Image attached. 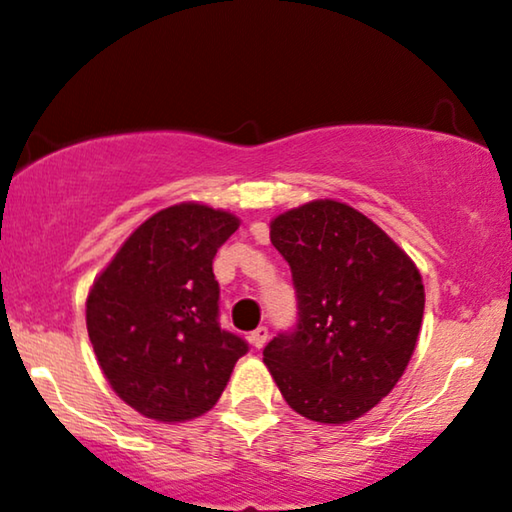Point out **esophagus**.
<instances>
[{"label": "esophagus", "instance_id": "esophagus-1", "mask_svg": "<svg viewBox=\"0 0 512 512\" xmlns=\"http://www.w3.org/2000/svg\"><path fill=\"white\" fill-rule=\"evenodd\" d=\"M248 339H250V344L255 346V349H262V346L267 344V339H269V330L264 325H260V327H257V330L250 332Z\"/></svg>", "mask_w": 512, "mask_h": 512}]
</instances>
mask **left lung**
I'll return each instance as SVG.
<instances>
[{
	"instance_id": "8db88e82",
	"label": "left lung",
	"mask_w": 512,
	"mask_h": 512,
	"mask_svg": "<svg viewBox=\"0 0 512 512\" xmlns=\"http://www.w3.org/2000/svg\"><path fill=\"white\" fill-rule=\"evenodd\" d=\"M288 260L299 323L264 349L285 403L318 424H349L386 398L410 363L424 281L370 217L335 199L285 210L269 224Z\"/></svg>"
}]
</instances>
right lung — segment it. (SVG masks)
Wrapping results in <instances>:
<instances>
[{
  "instance_id": "right-lung-1",
  "label": "right lung",
  "mask_w": 512,
  "mask_h": 512,
  "mask_svg": "<svg viewBox=\"0 0 512 512\" xmlns=\"http://www.w3.org/2000/svg\"><path fill=\"white\" fill-rule=\"evenodd\" d=\"M229 210L185 201L140 224L86 297L95 358L114 393L142 417L177 424L220 400L241 337L217 323L215 252L238 229Z\"/></svg>"
}]
</instances>
